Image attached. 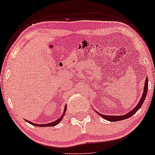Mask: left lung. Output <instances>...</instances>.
Instances as JSON below:
<instances>
[{
	"label": "left lung",
	"mask_w": 155,
	"mask_h": 155,
	"mask_svg": "<svg viewBox=\"0 0 155 155\" xmlns=\"http://www.w3.org/2000/svg\"><path fill=\"white\" fill-rule=\"evenodd\" d=\"M147 89H148V79L147 78H146L145 80V87H144V90H143V96L141 97V99L140 100V101L137 104L136 107H135L134 109H133L132 111H130V112H128V114H125L124 116H107V115H102V114H99V116H101L103 118H104L106 120H109V121H113V122H116V121H118V120H122L124 119H126L129 117H130L131 116H133V114H135L136 112L138 111V109L141 107V106L143 105V104L145 101V99L146 97V95H147Z\"/></svg>",
	"instance_id": "8db88e82"
}]
</instances>
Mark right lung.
Returning a JSON list of instances; mask_svg holds the SVG:
<instances>
[{
  "instance_id": "add662e5",
  "label": "right lung",
  "mask_w": 155,
  "mask_h": 155,
  "mask_svg": "<svg viewBox=\"0 0 155 155\" xmlns=\"http://www.w3.org/2000/svg\"><path fill=\"white\" fill-rule=\"evenodd\" d=\"M66 108H67V107H66V106H65V109H64V113H63V114H62V116H61V117L58 118V119H57L56 120H55V121H54V122L49 123V124H34V123H31V122L29 121V120H26V121H27V122H28V123H29V124H31V125H33V126H39V127L55 126H56V125L58 124V123L60 122L61 120L63 119V116H64V114H65V111H66Z\"/></svg>"
}]
</instances>
